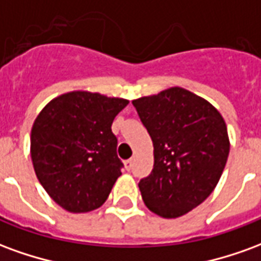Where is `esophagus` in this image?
Returning <instances> with one entry per match:
<instances>
[{
    "mask_svg": "<svg viewBox=\"0 0 261 261\" xmlns=\"http://www.w3.org/2000/svg\"><path fill=\"white\" fill-rule=\"evenodd\" d=\"M124 165H125V169L130 170L131 168H133V159H128V161H125Z\"/></svg>",
    "mask_w": 261,
    "mask_h": 261,
    "instance_id": "1",
    "label": "esophagus"
}]
</instances>
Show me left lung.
Wrapping results in <instances>:
<instances>
[{"mask_svg": "<svg viewBox=\"0 0 261 261\" xmlns=\"http://www.w3.org/2000/svg\"><path fill=\"white\" fill-rule=\"evenodd\" d=\"M153 145L151 175L138 183L149 211L179 218L214 192L229 155L224 117L180 86L133 100Z\"/></svg>", "mask_w": 261, "mask_h": 261, "instance_id": "1", "label": "left lung"}]
</instances>
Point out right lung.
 <instances>
[{"label": "right lung", "instance_id": "add662e5", "mask_svg": "<svg viewBox=\"0 0 261 261\" xmlns=\"http://www.w3.org/2000/svg\"><path fill=\"white\" fill-rule=\"evenodd\" d=\"M127 105L123 97L72 91L37 114L31 133L33 169L65 211L89 213L108 200L123 166L112 123Z\"/></svg>", "mask_w": 261, "mask_h": 261}]
</instances>
